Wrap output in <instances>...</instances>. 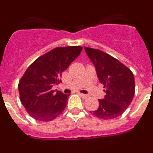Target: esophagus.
<instances>
[{
  "mask_svg": "<svg viewBox=\"0 0 153 153\" xmlns=\"http://www.w3.org/2000/svg\"><path fill=\"white\" fill-rule=\"evenodd\" d=\"M78 94H79L81 97H83V98H86V97H88V96L86 95V94H83V93H78Z\"/></svg>",
  "mask_w": 153,
  "mask_h": 153,
  "instance_id": "1",
  "label": "esophagus"
}]
</instances>
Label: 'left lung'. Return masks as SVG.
<instances>
[{"label":"left lung","instance_id":"1","mask_svg":"<svg viewBox=\"0 0 153 153\" xmlns=\"http://www.w3.org/2000/svg\"><path fill=\"white\" fill-rule=\"evenodd\" d=\"M97 70L99 80L103 85L105 98L98 100V109L90 113L102 120L117 118L125 112L135 94L133 74L117 59L98 49L84 47Z\"/></svg>","mask_w":153,"mask_h":153}]
</instances>
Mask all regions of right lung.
<instances>
[{
  "mask_svg": "<svg viewBox=\"0 0 153 153\" xmlns=\"http://www.w3.org/2000/svg\"><path fill=\"white\" fill-rule=\"evenodd\" d=\"M80 46L56 47L29 66L18 83L20 100L31 117L48 122L60 116L66 108L69 95L52 90L61 82V74L80 54Z\"/></svg>",
  "mask_w": 153,
  "mask_h": 153,
  "instance_id": "1",
  "label": "right lung"
}]
</instances>
